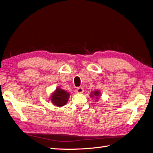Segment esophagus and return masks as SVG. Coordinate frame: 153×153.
Masks as SVG:
<instances>
[{
    "label": "esophagus",
    "mask_w": 153,
    "mask_h": 153,
    "mask_svg": "<svg viewBox=\"0 0 153 153\" xmlns=\"http://www.w3.org/2000/svg\"><path fill=\"white\" fill-rule=\"evenodd\" d=\"M83 91H84L83 88H80V87L77 88L76 89V92L77 94H82V93H83Z\"/></svg>",
    "instance_id": "esophagus-1"
}]
</instances>
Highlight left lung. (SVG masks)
Wrapping results in <instances>:
<instances>
[{"mask_svg": "<svg viewBox=\"0 0 153 153\" xmlns=\"http://www.w3.org/2000/svg\"><path fill=\"white\" fill-rule=\"evenodd\" d=\"M100 95V91H92V92H91V94L90 97H91V98H92V97H95L96 100H98V98H99Z\"/></svg>", "mask_w": 153, "mask_h": 153, "instance_id": "left-lung-1", "label": "left lung"}]
</instances>
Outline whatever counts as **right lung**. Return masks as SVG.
<instances>
[{
	"instance_id": "right-lung-1",
	"label": "right lung",
	"mask_w": 153,
	"mask_h": 153,
	"mask_svg": "<svg viewBox=\"0 0 153 153\" xmlns=\"http://www.w3.org/2000/svg\"><path fill=\"white\" fill-rule=\"evenodd\" d=\"M69 96L70 94L69 92L61 89L59 87H57L52 94V96H50V99L54 105L60 107L67 103Z\"/></svg>"
}]
</instances>
